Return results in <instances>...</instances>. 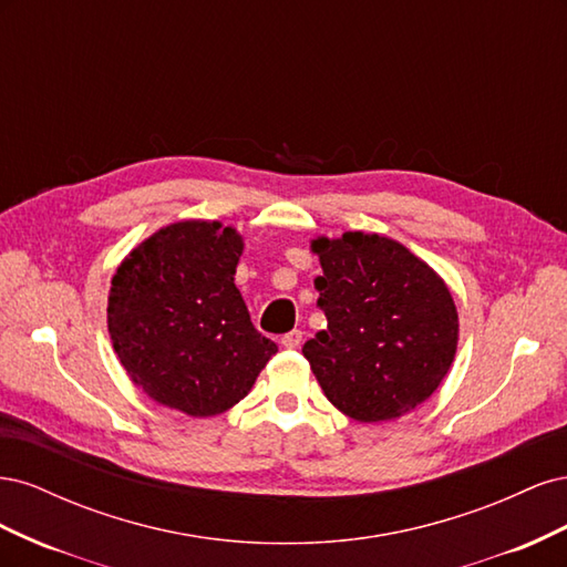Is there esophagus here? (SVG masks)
Masks as SVG:
<instances>
[{
	"instance_id": "esophagus-1",
	"label": "esophagus",
	"mask_w": 567,
	"mask_h": 567,
	"mask_svg": "<svg viewBox=\"0 0 567 567\" xmlns=\"http://www.w3.org/2000/svg\"><path fill=\"white\" fill-rule=\"evenodd\" d=\"M300 342H302V331H290V333H286L284 338H281V346L284 348H288V350H296V348H300Z\"/></svg>"
}]
</instances>
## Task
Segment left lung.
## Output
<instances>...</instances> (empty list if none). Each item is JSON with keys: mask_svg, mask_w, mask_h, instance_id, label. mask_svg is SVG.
Segmentation results:
<instances>
[{"mask_svg": "<svg viewBox=\"0 0 567 567\" xmlns=\"http://www.w3.org/2000/svg\"><path fill=\"white\" fill-rule=\"evenodd\" d=\"M323 274L315 279L326 329L305 342L329 402L379 423L409 414L447 375L458 315L447 284L388 236L346 231L312 241Z\"/></svg>", "mask_w": 567, "mask_h": 567, "instance_id": "obj_1", "label": "left lung"}]
</instances>
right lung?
<instances>
[{
  "instance_id": "1",
  "label": "right lung",
  "mask_w": 567,
  "mask_h": 567,
  "mask_svg": "<svg viewBox=\"0 0 567 567\" xmlns=\"http://www.w3.org/2000/svg\"><path fill=\"white\" fill-rule=\"evenodd\" d=\"M244 236L184 219L120 262L109 293L113 350L153 402L205 419L241 402L277 342L255 329L234 284Z\"/></svg>"
}]
</instances>
